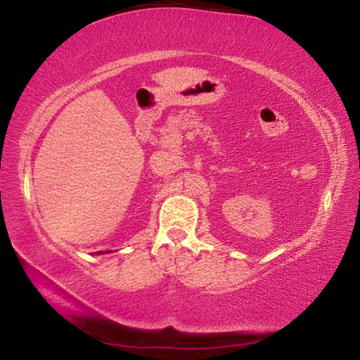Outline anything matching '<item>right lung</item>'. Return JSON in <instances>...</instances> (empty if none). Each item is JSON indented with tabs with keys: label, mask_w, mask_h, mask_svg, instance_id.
<instances>
[{
	"label": "right lung",
	"mask_w": 360,
	"mask_h": 360,
	"mask_svg": "<svg viewBox=\"0 0 360 360\" xmlns=\"http://www.w3.org/2000/svg\"><path fill=\"white\" fill-rule=\"evenodd\" d=\"M108 252H109V251H108Z\"/></svg>",
	"instance_id": "1"
}]
</instances>
